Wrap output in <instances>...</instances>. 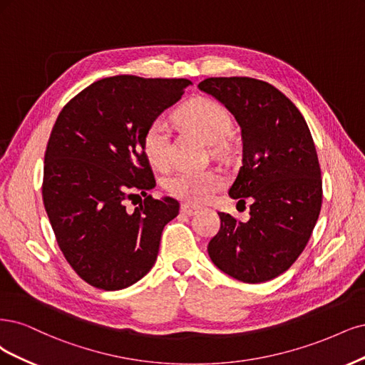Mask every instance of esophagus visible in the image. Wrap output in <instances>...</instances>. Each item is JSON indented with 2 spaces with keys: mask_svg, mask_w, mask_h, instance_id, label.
<instances>
[{
  "mask_svg": "<svg viewBox=\"0 0 365 365\" xmlns=\"http://www.w3.org/2000/svg\"><path fill=\"white\" fill-rule=\"evenodd\" d=\"M198 206H195V205H190V203H183L182 206H180V210L183 214H186V215H194V214H197L198 212Z\"/></svg>",
  "mask_w": 365,
  "mask_h": 365,
  "instance_id": "1",
  "label": "esophagus"
}]
</instances>
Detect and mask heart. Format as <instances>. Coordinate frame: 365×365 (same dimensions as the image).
<instances>
[{
	"label": "heart",
	"mask_w": 365,
	"mask_h": 365,
	"mask_svg": "<svg viewBox=\"0 0 365 365\" xmlns=\"http://www.w3.org/2000/svg\"><path fill=\"white\" fill-rule=\"evenodd\" d=\"M175 120L198 133L209 145H220L229 138L233 123L229 112L212 100H198L187 104L175 115ZM143 151L156 168H165L171 160V132L163 118L150 123L143 136ZM221 175L212 170H179L163 182L170 195L190 203H203L221 186Z\"/></svg>",
	"instance_id": "b5f03b06"
}]
</instances>
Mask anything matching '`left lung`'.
I'll return each mask as SVG.
<instances>
[{
  "label": "left lung",
  "instance_id": "left-lung-1",
  "mask_svg": "<svg viewBox=\"0 0 365 365\" xmlns=\"http://www.w3.org/2000/svg\"><path fill=\"white\" fill-rule=\"evenodd\" d=\"M198 88L233 113L242 133V167L229 194L250 203L241 222L218 212L207 244L212 262L245 284L274 279L307 247L323 202L319 156L303 115L285 93L250 77H209Z\"/></svg>",
  "mask_w": 365,
  "mask_h": 365
}]
</instances>
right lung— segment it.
<instances>
[{
    "label": "right lung",
    "mask_w": 365,
    "mask_h": 365,
    "mask_svg": "<svg viewBox=\"0 0 365 365\" xmlns=\"http://www.w3.org/2000/svg\"><path fill=\"white\" fill-rule=\"evenodd\" d=\"M187 85L186 78H101L57 116L45 151L42 200L58 249L92 287L115 291L143 279L156 262L163 227L179 215L178 200L147 194L156 182L143 136ZM138 192L146 198L127 210Z\"/></svg>",
    "instance_id": "1"
}]
</instances>
